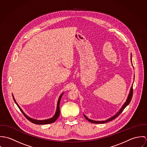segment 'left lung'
Listing matches in <instances>:
<instances>
[{
    "label": "left lung",
    "instance_id": "1",
    "mask_svg": "<svg viewBox=\"0 0 147 147\" xmlns=\"http://www.w3.org/2000/svg\"><path fill=\"white\" fill-rule=\"evenodd\" d=\"M131 56H132V54H131V62L132 63V65H132V57H131ZM134 77H135V76H134ZM132 86H133V83H132V86H131V89H130V90H129V94H128V97H127V100H126V102L124 103L123 105H122V106L121 108L119 109V110L114 115H113V117H110V118H109V119H106V120H105V121H94V120H92V119H89L85 114H84V117H85V118H86V119H87L89 122H91V123H105L108 122H109V121H112V120L115 119V118H116L117 117H118V115H119V114L123 111V110L125 109V107H126V106L129 104V102H130V101H131V99H132V94H133V88H132Z\"/></svg>",
    "mask_w": 147,
    "mask_h": 147
}]
</instances>
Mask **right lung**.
Segmentation results:
<instances>
[{
  "label": "right lung",
  "instance_id": "right-lung-1",
  "mask_svg": "<svg viewBox=\"0 0 147 147\" xmlns=\"http://www.w3.org/2000/svg\"><path fill=\"white\" fill-rule=\"evenodd\" d=\"M63 93H62L61 96H59V99L58 100V102H57V110H56V111H55V113L54 114V115L51 118H49V119H44V120H37V119H33V118H32L29 117H28L24 111L23 110L21 109V107L19 106V105H18V104L16 102L15 98H14V96L12 94V96H13V100L15 101V102L16 103V104L17 105V106H18V107L19 108V109L20 110L22 113L24 114V115L26 117V118L29 120L30 122H31L32 123H34V124H36V125H46V124H50V123H54L59 117V114H60V108H59V104H60V101H61V99L63 96Z\"/></svg>",
  "mask_w": 147,
  "mask_h": 147
}]
</instances>
